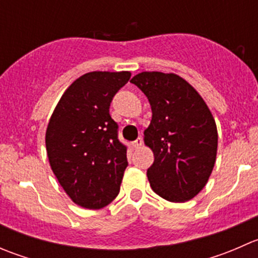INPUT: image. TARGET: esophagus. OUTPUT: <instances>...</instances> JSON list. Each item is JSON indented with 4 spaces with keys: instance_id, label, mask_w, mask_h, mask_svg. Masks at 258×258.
Listing matches in <instances>:
<instances>
[{
    "instance_id": "obj_1",
    "label": "esophagus",
    "mask_w": 258,
    "mask_h": 258,
    "mask_svg": "<svg viewBox=\"0 0 258 258\" xmlns=\"http://www.w3.org/2000/svg\"><path fill=\"white\" fill-rule=\"evenodd\" d=\"M142 144H144V140H142V137H139V139H137L136 141L132 142V147H134V148H139V147H141Z\"/></svg>"
}]
</instances>
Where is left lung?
<instances>
[{"instance_id":"8db88e82","label":"left lung","mask_w":258,"mask_h":258,"mask_svg":"<svg viewBox=\"0 0 258 258\" xmlns=\"http://www.w3.org/2000/svg\"><path fill=\"white\" fill-rule=\"evenodd\" d=\"M146 97L152 119L145 145L155 161L151 188L171 202H186L206 186L217 155V127L200 93L178 75L141 72L131 80Z\"/></svg>"}]
</instances>
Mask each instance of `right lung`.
Masks as SVG:
<instances>
[{
    "label": "right lung",
    "mask_w": 258,
    "mask_h": 258,
    "mask_svg": "<svg viewBox=\"0 0 258 258\" xmlns=\"http://www.w3.org/2000/svg\"><path fill=\"white\" fill-rule=\"evenodd\" d=\"M130 77L128 71L82 75L64 91L49 118V166L70 199L85 209H102L119 192L127 147L118 141L110 105Z\"/></svg>",
    "instance_id": "1"
}]
</instances>
